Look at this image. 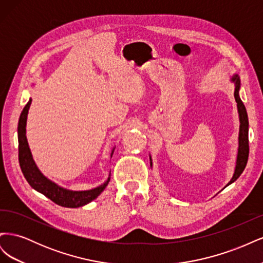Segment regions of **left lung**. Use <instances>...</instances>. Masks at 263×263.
<instances>
[{
	"label": "left lung",
	"mask_w": 263,
	"mask_h": 263,
	"mask_svg": "<svg viewBox=\"0 0 263 263\" xmlns=\"http://www.w3.org/2000/svg\"><path fill=\"white\" fill-rule=\"evenodd\" d=\"M235 84V92L234 97L237 103V109H238V115H239V135H238V153H237V159H236V165H235V171L232 179L227 183L226 186L230 185L234 183L238 178L240 177V174L246 168L247 161H248V156H249V138H248V132H249V122H248V115H247V110L243 105L242 101L239 97V91H240V79L238 74H234L233 78L230 79ZM150 159V166H153V160ZM225 186V187H226Z\"/></svg>",
	"instance_id": "left-lung-1"
}]
</instances>
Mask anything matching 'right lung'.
I'll use <instances>...</instances> for the list:
<instances>
[{
	"instance_id": "obj_1",
	"label": "right lung",
	"mask_w": 263,
	"mask_h": 263,
	"mask_svg": "<svg viewBox=\"0 0 263 263\" xmlns=\"http://www.w3.org/2000/svg\"><path fill=\"white\" fill-rule=\"evenodd\" d=\"M30 104L31 99H29L28 103L25 105V107H24L23 112L20 116L17 126L18 160L24 177H25V179L29 183V185L34 190H36L37 192L44 194L45 196L50 198L52 202L60 206H63V208L77 209L89 204L90 202L95 200V198H97L107 186L110 180V172L107 180L103 183V184L85 191H73L65 189L58 185L57 183H54L46 176H44V173L39 170L34 160L26 138V122ZM114 150L115 147L110 151V158H112L114 154Z\"/></svg>"
}]
</instances>
